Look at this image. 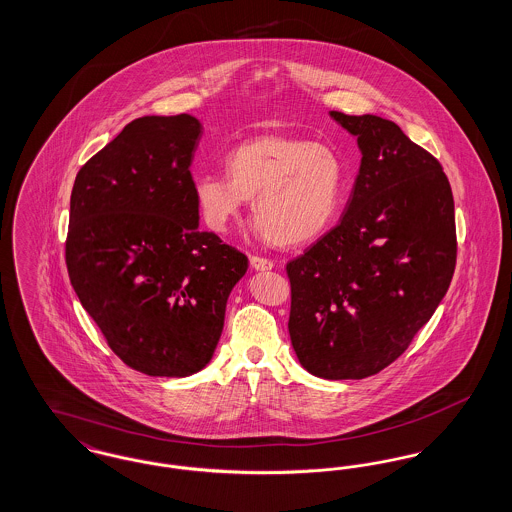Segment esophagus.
<instances>
[{
	"instance_id": "34e87169",
	"label": "esophagus",
	"mask_w": 512,
	"mask_h": 512,
	"mask_svg": "<svg viewBox=\"0 0 512 512\" xmlns=\"http://www.w3.org/2000/svg\"><path fill=\"white\" fill-rule=\"evenodd\" d=\"M249 263H251V267L255 268V270H270V268L274 267V263L270 259L259 257V255H251Z\"/></svg>"
}]
</instances>
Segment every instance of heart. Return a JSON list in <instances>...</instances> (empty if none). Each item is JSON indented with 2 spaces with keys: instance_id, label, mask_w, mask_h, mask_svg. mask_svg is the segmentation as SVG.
Here are the masks:
<instances>
[{
  "instance_id": "1",
  "label": "heart",
  "mask_w": 512,
  "mask_h": 512,
  "mask_svg": "<svg viewBox=\"0 0 512 512\" xmlns=\"http://www.w3.org/2000/svg\"><path fill=\"white\" fill-rule=\"evenodd\" d=\"M226 174L195 176L203 222L226 232L253 197L257 234L280 245L320 236L338 215L345 184L343 163L332 147L282 134L238 144L226 155Z\"/></svg>"
}]
</instances>
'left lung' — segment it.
<instances>
[{
    "instance_id": "8db88e82",
    "label": "left lung",
    "mask_w": 512,
    "mask_h": 512,
    "mask_svg": "<svg viewBox=\"0 0 512 512\" xmlns=\"http://www.w3.org/2000/svg\"><path fill=\"white\" fill-rule=\"evenodd\" d=\"M330 115L363 159L340 224L286 265L288 330L311 374L361 380L405 353L449 290L455 203L438 159L395 122Z\"/></svg>"
}]
</instances>
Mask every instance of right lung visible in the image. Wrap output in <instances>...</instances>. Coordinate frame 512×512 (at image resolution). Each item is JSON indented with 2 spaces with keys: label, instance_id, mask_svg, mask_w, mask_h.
<instances>
[{
  "label": "right lung",
  "instance_id": "1",
  "mask_svg": "<svg viewBox=\"0 0 512 512\" xmlns=\"http://www.w3.org/2000/svg\"><path fill=\"white\" fill-rule=\"evenodd\" d=\"M201 122L142 117L74 180L65 261L74 292L124 365L182 378L215 353L247 257L199 230L190 172Z\"/></svg>",
  "mask_w": 512,
  "mask_h": 512
}]
</instances>
